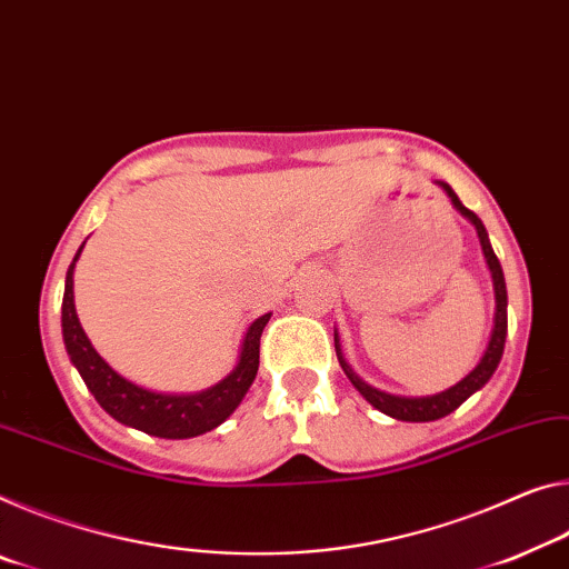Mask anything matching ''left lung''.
<instances>
[{
  "instance_id": "obj_1",
  "label": "left lung",
  "mask_w": 569,
  "mask_h": 569,
  "mask_svg": "<svg viewBox=\"0 0 569 569\" xmlns=\"http://www.w3.org/2000/svg\"><path fill=\"white\" fill-rule=\"evenodd\" d=\"M436 184L448 194L450 204H453L456 210L461 212L463 218L476 228V236H479L486 266H489V273H491L493 301H496L493 327H491V333H489V345H486L479 365H476L461 382H456L453 387H448V390H443V392L422 395V398H405V395H392V392L377 390V387L365 382L362 377H359L345 359V351H341V345H339V333L333 331V349H337V359H339L341 369H345V375L349 377V382L355 385V390L362 395V398L369 405H372L375 410H380L385 415H390V418L405 420V422L440 420V418H446V415L461 408V405L468 398H471L473 392H479L481 387L491 380L496 367H499V362H501L503 341H507V281H503L501 263H499V258H496V252H493L491 242H489V232H486L483 222L479 220V214L468 210V207H463V202L458 200V194L453 192V189H450V184H446V182H436Z\"/></svg>"
}]
</instances>
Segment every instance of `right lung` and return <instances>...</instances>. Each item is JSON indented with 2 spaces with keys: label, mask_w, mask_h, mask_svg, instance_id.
Returning a JSON list of instances; mask_svg holds the SVG:
<instances>
[{
  "label": "right lung",
  "mask_w": 569,
  "mask_h": 569,
  "mask_svg": "<svg viewBox=\"0 0 569 569\" xmlns=\"http://www.w3.org/2000/svg\"><path fill=\"white\" fill-rule=\"evenodd\" d=\"M86 246V242H83ZM78 248L73 263L66 276V293H62V341H66L68 357L73 367L83 377L90 395L98 405L111 415L113 420L123 426L137 428L141 432L157 438L182 440L197 438L202 432H210L236 412L238 405L246 398L252 380L258 375V357H260V333L270 321V313H263L242 333L240 355L230 375H224L220 382L200 392H154L147 390L137 382L126 380L123 375L106 362L98 355L80 327L76 313V296H73V273L76 263L83 252Z\"/></svg>",
  "instance_id": "right-lung-1"
}]
</instances>
